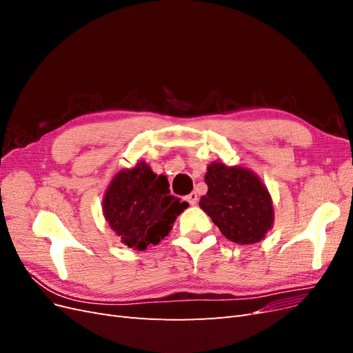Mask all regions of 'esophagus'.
Instances as JSON below:
<instances>
[{
    "instance_id": "1",
    "label": "esophagus",
    "mask_w": 353,
    "mask_h": 353,
    "mask_svg": "<svg viewBox=\"0 0 353 353\" xmlns=\"http://www.w3.org/2000/svg\"><path fill=\"white\" fill-rule=\"evenodd\" d=\"M185 200L190 203V205L191 206H194L196 205V203L199 201V196H197V193H196V191H193V193H190L187 197H185Z\"/></svg>"
}]
</instances>
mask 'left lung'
Wrapping results in <instances>:
<instances>
[{"instance_id": "obj_1", "label": "left lung", "mask_w": 353, "mask_h": 353, "mask_svg": "<svg viewBox=\"0 0 353 353\" xmlns=\"http://www.w3.org/2000/svg\"><path fill=\"white\" fill-rule=\"evenodd\" d=\"M208 193L200 208L228 240L237 244L261 241L272 227L274 209L268 190L248 169L212 163L205 175Z\"/></svg>"}]
</instances>
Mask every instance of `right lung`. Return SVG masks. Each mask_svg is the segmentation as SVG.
<instances>
[{
	"instance_id": "1",
	"label": "right lung",
	"mask_w": 353,
	"mask_h": 353,
	"mask_svg": "<svg viewBox=\"0 0 353 353\" xmlns=\"http://www.w3.org/2000/svg\"><path fill=\"white\" fill-rule=\"evenodd\" d=\"M187 201L170 196L165 175H156L144 162L117 174L105 191L104 218L128 248L145 250L172 230Z\"/></svg>"
}]
</instances>
